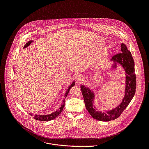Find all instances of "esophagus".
<instances>
[{
  "instance_id": "34e87169",
  "label": "esophagus",
  "mask_w": 149,
  "mask_h": 149,
  "mask_svg": "<svg viewBox=\"0 0 149 149\" xmlns=\"http://www.w3.org/2000/svg\"><path fill=\"white\" fill-rule=\"evenodd\" d=\"M83 78H84V77H83V76L81 75V74H78V75L76 76V79H77V80L78 81H79V82L82 81L83 80Z\"/></svg>"
}]
</instances>
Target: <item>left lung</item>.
Here are the masks:
<instances>
[{"instance_id":"8db88e82","label":"left lung","mask_w":149,"mask_h":149,"mask_svg":"<svg viewBox=\"0 0 149 149\" xmlns=\"http://www.w3.org/2000/svg\"><path fill=\"white\" fill-rule=\"evenodd\" d=\"M122 53L113 56L110 60L114 63L112 68H116L117 64L122 66L126 72L125 95L122 103L118 106L102 112L97 111L93 104L95 93L89 88L81 85L82 95L84 97L85 107L93 118L103 122H108L118 118L128 106L133 97L136 89V75L135 73L134 61L130 51L125 43L121 45Z\"/></svg>"}]
</instances>
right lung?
<instances>
[{
  "label": "right lung",
  "instance_id": "1",
  "mask_svg": "<svg viewBox=\"0 0 149 149\" xmlns=\"http://www.w3.org/2000/svg\"><path fill=\"white\" fill-rule=\"evenodd\" d=\"M31 42H33V41H32V40H30V41H29L28 42L26 43L24 45V47H23V49L27 47V46H29L31 43ZM14 72L15 73L14 67ZM74 85H75V82L73 81V82L71 84V85H70V86L68 87V89H67V91H66V93H65V99H66V96H67V95H68V93H69V90L70 89V88H71L72 86H73ZM65 99H64V100H63V103H62L61 106L59 108V109H57L56 111H54V112H52V113H50V114H48V115H33L32 113H29V114H30L31 116H33L34 119H36V120H40V121L45 122V121H49V120H53V119H55L56 118H57V117L61 113V112L63 111V108H64V106H65Z\"/></svg>",
  "mask_w": 149,
  "mask_h": 149
}]
</instances>
